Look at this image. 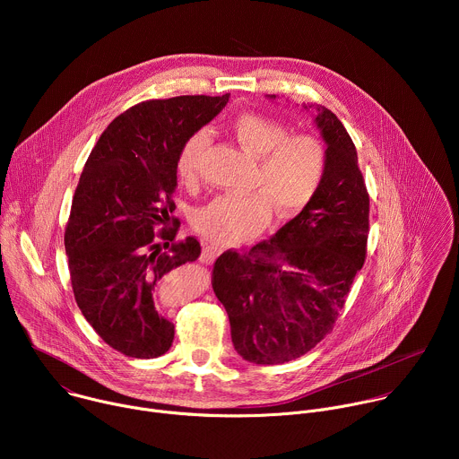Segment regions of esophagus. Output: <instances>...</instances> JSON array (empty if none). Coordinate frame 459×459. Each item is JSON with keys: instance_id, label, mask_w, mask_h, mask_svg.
Returning <instances> with one entry per match:
<instances>
[{"instance_id": "obj_1", "label": "esophagus", "mask_w": 459, "mask_h": 459, "mask_svg": "<svg viewBox=\"0 0 459 459\" xmlns=\"http://www.w3.org/2000/svg\"><path fill=\"white\" fill-rule=\"evenodd\" d=\"M223 252V248L221 247H218V245H205L204 247V252H202V261L205 265H211V264H214V259L220 255Z\"/></svg>"}]
</instances>
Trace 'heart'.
<instances>
[{
	"label": "heart",
	"instance_id": "obj_1",
	"mask_svg": "<svg viewBox=\"0 0 459 459\" xmlns=\"http://www.w3.org/2000/svg\"><path fill=\"white\" fill-rule=\"evenodd\" d=\"M238 143L257 160L250 194H223L194 214V229L205 238L230 245L265 227L273 205L281 218L303 211L316 195L326 169V149L312 134H289V128L269 116L243 112L232 123ZM209 147L207 130H195L176 156L178 176L198 179Z\"/></svg>",
	"mask_w": 459,
	"mask_h": 459
}]
</instances>
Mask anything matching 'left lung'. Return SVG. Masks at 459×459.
Listing matches in <instances>:
<instances>
[{
  "label": "left lung",
  "instance_id": "8db88e82",
  "mask_svg": "<svg viewBox=\"0 0 459 459\" xmlns=\"http://www.w3.org/2000/svg\"><path fill=\"white\" fill-rule=\"evenodd\" d=\"M316 110L326 143L316 195L271 239L223 252L212 269L234 349L255 365L292 361L331 334L367 257L370 200L356 147L333 110Z\"/></svg>",
  "mask_w": 459,
  "mask_h": 459
}]
</instances>
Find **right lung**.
Instances as JSON below:
<instances>
[{
    "mask_svg": "<svg viewBox=\"0 0 459 459\" xmlns=\"http://www.w3.org/2000/svg\"><path fill=\"white\" fill-rule=\"evenodd\" d=\"M229 96L130 107L103 130L82 172L65 227L73 292L96 334L128 358H158L172 345L174 325L156 296L170 271L202 254L195 238L176 239V156Z\"/></svg>",
    "mask_w": 459,
    "mask_h": 459,
    "instance_id": "obj_1",
    "label": "right lung"
}]
</instances>
